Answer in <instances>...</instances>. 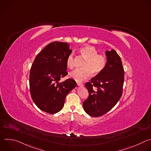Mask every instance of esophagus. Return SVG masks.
<instances>
[{
  "mask_svg": "<svg viewBox=\"0 0 151 151\" xmlns=\"http://www.w3.org/2000/svg\"><path fill=\"white\" fill-rule=\"evenodd\" d=\"M77 85L78 86H79V87H83V84L82 83H81V82H77Z\"/></svg>",
  "mask_w": 151,
  "mask_h": 151,
  "instance_id": "34e87169",
  "label": "esophagus"
}]
</instances>
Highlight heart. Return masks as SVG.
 Here are the masks:
<instances>
[{
	"instance_id": "heart-1",
	"label": "heart",
	"mask_w": 151,
	"mask_h": 151,
	"mask_svg": "<svg viewBox=\"0 0 151 151\" xmlns=\"http://www.w3.org/2000/svg\"><path fill=\"white\" fill-rule=\"evenodd\" d=\"M81 56L85 59L82 64V69H77L69 73L70 78L76 81L81 82L88 78L92 73L97 75L104 69L106 64V58L104 55L99 54L97 50L93 46H85L79 50ZM66 65L69 69H72L75 65L74 54L71 53L66 60Z\"/></svg>"
}]
</instances>
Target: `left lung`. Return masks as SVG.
I'll list each match as a JSON object with an SVG mask.
<instances>
[{
  "instance_id": "left-lung-1",
  "label": "left lung",
  "mask_w": 151,
  "mask_h": 151,
  "mask_svg": "<svg viewBox=\"0 0 151 151\" xmlns=\"http://www.w3.org/2000/svg\"><path fill=\"white\" fill-rule=\"evenodd\" d=\"M106 55L104 69L85 85L89 96L83 102V109L94 117L101 116L111 110L122 94L124 70L121 59L114 50L106 51Z\"/></svg>"
}]
</instances>
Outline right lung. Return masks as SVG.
Returning <instances> with one entry per match:
<instances>
[{
  "instance_id": "add662e5",
  "label": "right lung",
  "mask_w": 151,
  "mask_h": 151,
  "mask_svg": "<svg viewBox=\"0 0 151 151\" xmlns=\"http://www.w3.org/2000/svg\"><path fill=\"white\" fill-rule=\"evenodd\" d=\"M67 42H52L36 57L30 69L31 97L41 111L50 114L60 111L66 96L76 86L72 79L59 82L66 76V60L72 52Z\"/></svg>"
}]
</instances>
